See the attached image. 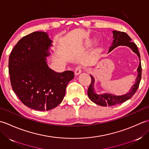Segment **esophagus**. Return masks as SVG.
I'll list each match as a JSON object with an SVG mask.
<instances>
[{
    "label": "esophagus",
    "instance_id": "obj_1",
    "mask_svg": "<svg viewBox=\"0 0 149 149\" xmlns=\"http://www.w3.org/2000/svg\"><path fill=\"white\" fill-rule=\"evenodd\" d=\"M74 73H75V75H79L81 74V68L80 67V66H78V67L75 68Z\"/></svg>",
    "mask_w": 149,
    "mask_h": 149
}]
</instances>
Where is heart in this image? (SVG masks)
I'll list each match as a JSON object with an SVG mask.
<instances>
[{
    "label": "heart",
    "mask_w": 149,
    "mask_h": 149,
    "mask_svg": "<svg viewBox=\"0 0 149 149\" xmlns=\"http://www.w3.org/2000/svg\"><path fill=\"white\" fill-rule=\"evenodd\" d=\"M91 44V41H86V46H90Z\"/></svg>",
    "instance_id": "heart-1"
}]
</instances>
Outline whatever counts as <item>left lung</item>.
<instances>
[{
  "label": "left lung",
  "mask_w": 149,
  "mask_h": 149,
  "mask_svg": "<svg viewBox=\"0 0 149 149\" xmlns=\"http://www.w3.org/2000/svg\"><path fill=\"white\" fill-rule=\"evenodd\" d=\"M113 43L112 45L109 47V52L120 45L122 46H127L129 47L132 51L135 54H136L138 56L139 60H140V63L137 69L138 75L136 79L135 83L132 86L130 90L127 93L122 95H116L105 93L102 94H97L95 91L94 83L95 79L92 75H90L91 79V82L89 88L88 90V95L90 99L93 102L95 103L98 105L101 106H111L116 104H121L125 101L129 100V99L134 95V94L137 91L139 84H140L141 77V60H140V54L138 51V47L133 42H131V38L127 34L123 32H120V31H113Z\"/></svg>",
  "instance_id": "obj_1"
}]
</instances>
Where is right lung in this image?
Here are the masks:
<instances>
[{
    "label": "right lung",
    "instance_id": "1",
    "mask_svg": "<svg viewBox=\"0 0 149 149\" xmlns=\"http://www.w3.org/2000/svg\"><path fill=\"white\" fill-rule=\"evenodd\" d=\"M52 43L47 33H32L18 41L9 58L14 92L25 106L41 111L62 102L66 86L74 77L72 71L58 73L49 68L47 57Z\"/></svg>",
    "mask_w": 149,
    "mask_h": 149
}]
</instances>
